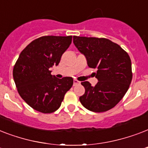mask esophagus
<instances>
[{"mask_svg":"<svg viewBox=\"0 0 148 148\" xmlns=\"http://www.w3.org/2000/svg\"><path fill=\"white\" fill-rule=\"evenodd\" d=\"M81 83L80 81H77V80H74V86H76L77 85V84H79Z\"/></svg>","mask_w":148,"mask_h":148,"instance_id":"34e87169","label":"esophagus"}]
</instances>
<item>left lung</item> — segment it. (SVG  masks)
Segmentation results:
<instances>
[{"mask_svg": "<svg viewBox=\"0 0 148 148\" xmlns=\"http://www.w3.org/2000/svg\"><path fill=\"white\" fill-rule=\"evenodd\" d=\"M75 47L85 56L88 65L97 68L98 80L93 87L82 82L85 93L80 97L81 104L93 112H104L113 108L126 94L132 80L131 60L119 45L106 38L74 36Z\"/></svg>", "mask_w": 148, "mask_h": 148, "instance_id": "8db88e82", "label": "left lung"}]
</instances>
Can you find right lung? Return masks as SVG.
<instances>
[{"instance_id":"right-lung-1","label":"right lung","mask_w":148,"mask_h":148,"mask_svg":"<svg viewBox=\"0 0 148 148\" xmlns=\"http://www.w3.org/2000/svg\"><path fill=\"white\" fill-rule=\"evenodd\" d=\"M72 36H44L30 43L20 53L13 77L20 96L34 110L44 114L60 108L65 94L73 85L71 77L51 75L71 44Z\"/></svg>"}]
</instances>
